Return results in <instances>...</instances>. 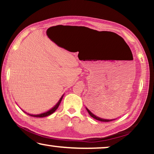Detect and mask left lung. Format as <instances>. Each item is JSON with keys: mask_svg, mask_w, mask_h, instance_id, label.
<instances>
[{"mask_svg": "<svg viewBox=\"0 0 154 154\" xmlns=\"http://www.w3.org/2000/svg\"><path fill=\"white\" fill-rule=\"evenodd\" d=\"M86 110L88 111V113H89L90 114V116L91 117H92L93 118V119H96V120H97V121H102V122H109V121H113V120H115V119H113V120H112V119H111V120H109V119H101V118H100V117H97V116H96L95 115H94L93 113H92L91 111H90L89 109H88V108H86Z\"/></svg>", "mask_w": 154, "mask_h": 154, "instance_id": "8db88e82", "label": "left lung"}]
</instances>
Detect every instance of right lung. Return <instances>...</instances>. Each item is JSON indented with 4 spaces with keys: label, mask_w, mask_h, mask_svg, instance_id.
Here are the masks:
<instances>
[{
    "label": "right lung",
    "mask_w": 154,
    "mask_h": 154,
    "mask_svg": "<svg viewBox=\"0 0 154 154\" xmlns=\"http://www.w3.org/2000/svg\"><path fill=\"white\" fill-rule=\"evenodd\" d=\"M63 96L64 95H62V97L60 98V100H59V102L57 103V104L55 105V106H54L53 108H52L51 109H50V110H49V111H46V112H45V113H41V114H37V115H33V114H29V113H27V114L28 115H29V116H33V117H38V118H42V117H45V116H50V114H52V113H53L54 111H55L57 109V108H58V106H60V103H61V102H62V98H63ZM26 113V112H25Z\"/></svg>",
    "instance_id": "add662e5"
}]
</instances>
